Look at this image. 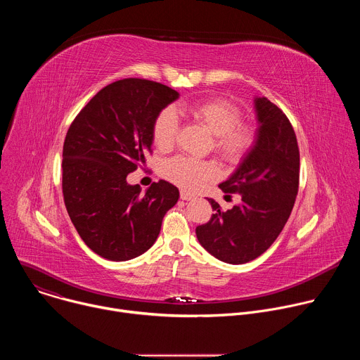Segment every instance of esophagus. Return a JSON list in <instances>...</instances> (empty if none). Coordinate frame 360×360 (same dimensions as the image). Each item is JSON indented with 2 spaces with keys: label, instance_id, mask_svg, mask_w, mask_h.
I'll use <instances>...</instances> for the list:
<instances>
[{
  "label": "esophagus",
  "instance_id": "obj_1",
  "mask_svg": "<svg viewBox=\"0 0 360 360\" xmlns=\"http://www.w3.org/2000/svg\"><path fill=\"white\" fill-rule=\"evenodd\" d=\"M181 199L182 200H192V199H195V195H192L186 191H181Z\"/></svg>",
  "mask_w": 360,
  "mask_h": 360
}]
</instances>
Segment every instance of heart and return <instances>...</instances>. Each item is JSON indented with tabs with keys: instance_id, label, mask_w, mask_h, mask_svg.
I'll use <instances>...</instances> for the list:
<instances>
[{
	"instance_id": "obj_1",
	"label": "heart",
	"mask_w": 360,
	"mask_h": 360,
	"mask_svg": "<svg viewBox=\"0 0 360 360\" xmlns=\"http://www.w3.org/2000/svg\"><path fill=\"white\" fill-rule=\"evenodd\" d=\"M186 112L214 135L215 150L228 160H236L243 155L253 141L252 129L245 124H238L240 112L228 101L211 99L198 102L188 107ZM178 128L176 112L171 108L161 111L152 127L153 143L161 150L169 149L175 142ZM162 175L184 189L195 191L217 175V168L207 161L175 157L164 164Z\"/></svg>"
}]
</instances>
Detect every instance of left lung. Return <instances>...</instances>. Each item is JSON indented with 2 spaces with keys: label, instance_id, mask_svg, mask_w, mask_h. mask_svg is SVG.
Instances as JSON below:
<instances>
[{
  "label": "left lung",
  "instance_id": "obj_1",
  "mask_svg": "<svg viewBox=\"0 0 360 360\" xmlns=\"http://www.w3.org/2000/svg\"><path fill=\"white\" fill-rule=\"evenodd\" d=\"M256 136L233 174L219 188L236 192L239 203L196 228L199 243L217 259L239 265L261 256L282 232L299 186V148L286 115L265 96L253 98Z\"/></svg>",
  "mask_w": 360,
  "mask_h": 360
}]
</instances>
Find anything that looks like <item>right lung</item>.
<instances>
[{
  "label": "right lung",
  "mask_w": 360,
  "mask_h": 360,
  "mask_svg": "<svg viewBox=\"0 0 360 360\" xmlns=\"http://www.w3.org/2000/svg\"><path fill=\"white\" fill-rule=\"evenodd\" d=\"M178 98L160 82L120 79L102 88L67 132L64 202L82 240L102 258L124 262L146 252L178 202V188L167 181L145 192L127 181L145 164L158 114Z\"/></svg>",
  "instance_id": "obj_1"
}]
</instances>
